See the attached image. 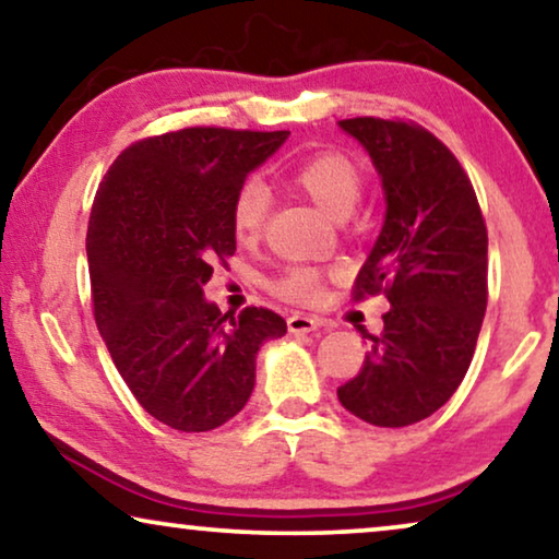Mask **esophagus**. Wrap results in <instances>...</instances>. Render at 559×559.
Returning a JSON list of instances; mask_svg holds the SVG:
<instances>
[{
  "label": "esophagus",
  "instance_id": "esophagus-1",
  "mask_svg": "<svg viewBox=\"0 0 559 559\" xmlns=\"http://www.w3.org/2000/svg\"><path fill=\"white\" fill-rule=\"evenodd\" d=\"M287 328H289V333H295V335L312 333V331H318V328H323V320L316 316H302V312H295V316L287 318Z\"/></svg>",
  "mask_w": 559,
  "mask_h": 559
}]
</instances>
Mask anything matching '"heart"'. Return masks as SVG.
I'll return each instance as SVG.
<instances>
[{
	"mask_svg": "<svg viewBox=\"0 0 559 559\" xmlns=\"http://www.w3.org/2000/svg\"><path fill=\"white\" fill-rule=\"evenodd\" d=\"M293 182L331 218H346L361 198V170L341 152H320L293 173ZM270 213V190L262 180H247L236 193L231 224L241 241L257 239ZM320 274L310 266H293L274 282V289L289 300H310L318 295Z\"/></svg>",
	"mask_w": 559,
	"mask_h": 559,
	"instance_id": "heart-1",
	"label": "heart"
}]
</instances>
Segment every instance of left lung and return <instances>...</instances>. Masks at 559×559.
Returning a JSON list of instances; mask_svg holds the SVG:
<instances>
[{"label": "left lung", "instance_id": "obj_1", "mask_svg": "<svg viewBox=\"0 0 559 559\" xmlns=\"http://www.w3.org/2000/svg\"><path fill=\"white\" fill-rule=\"evenodd\" d=\"M338 127L369 152L384 190V224L356 277V300L392 308L364 369L338 389L350 415L407 427L438 412L468 371L488 297V234L453 152L425 129L386 119Z\"/></svg>", "mask_w": 559, "mask_h": 559}]
</instances>
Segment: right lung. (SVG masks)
<instances>
[{
  "instance_id": "1",
  "label": "right lung",
  "mask_w": 559,
  "mask_h": 559,
  "mask_svg": "<svg viewBox=\"0 0 559 559\" xmlns=\"http://www.w3.org/2000/svg\"><path fill=\"white\" fill-rule=\"evenodd\" d=\"M289 132L193 127L132 144L96 190L86 254L98 333L136 402L180 432L239 415L277 312H221L203 295L236 251L231 211L249 173Z\"/></svg>"
}]
</instances>
